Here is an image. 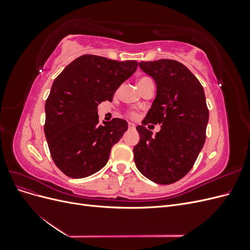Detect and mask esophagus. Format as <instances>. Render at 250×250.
Masks as SVG:
<instances>
[{
	"mask_svg": "<svg viewBox=\"0 0 250 250\" xmlns=\"http://www.w3.org/2000/svg\"><path fill=\"white\" fill-rule=\"evenodd\" d=\"M128 128H129V129H130V130H133V129H134V128H135V125H134L133 123L129 122V123H128Z\"/></svg>",
	"mask_w": 250,
	"mask_h": 250,
	"instance_id": "esophagus-1",
	"label": "esophagus"
}]
</instances>
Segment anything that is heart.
Returning <instances> with one entry per match:
<instances>
[{"instance_id":"obj_1","label":"heart","mask_w":250,"mask_h":250,"mask_svg":"<svg viewBox=\"0 0 250 250\" xmlns=\"http://www.w3.org/2000/svg\"><path fill=\"white\" fill-rule=\"evenodd\" d=\"M150 81H152V80H151L149 77H142V78L139 80V86L142 85V84H144V83H147V82H150ZM129 116H130L131 118H134V117H135V113H134V112H130Z\"/></svg>"}]
</instances>
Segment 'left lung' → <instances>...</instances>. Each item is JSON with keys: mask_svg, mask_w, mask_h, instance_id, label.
<instances>
[{"mask_svg": "<svg viewBox=\"0 0 250 250\" xmlns=\"http://www.w3.org/2000/svg\"><path fill=\"white\" fill-rule=\"evenodd\" d=\"M141 69L156 83V97L133 148L134 163L148 179L170 185L183 178L197 160L206 142L208 109L199 80L176 60L142 62ZM162 124L155 136L145 127Z\"/></svg>", "mask_w": 250, "mask_h": 250, "instance_id": "8db88e82", "label": "left lung"}]
</instances>
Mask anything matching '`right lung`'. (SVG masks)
<instances>
[{
  "label": "right lung",
  "instance_id": "add662e5",
  "mask_svg": "<svg viewBox=\"0 0 250 250\" xmlns=\"http://www.w3.org/2000/svg\"><path fill=\"white\" fill-rule=\"evenodd\" d=\"M138 67L135 60L117 62L82 55L54 80L44 105V134L53 162L72 178H83L107 164L110 150L127 130L125 120L99 125L98 105L113 94Z\"/></svg>",
  "mask_w": 250,
  "mask_h": 250
}]
</instances>
